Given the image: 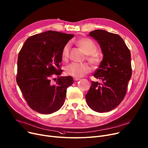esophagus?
Wrapping results in <instances>:
<instances>
[{"label":"esophagus","instance_id":"1","mask_svg":"<svg viewBox=\"0 0 148 148\" xmlns=\"http://www.w3.org/2000/svg\"><path fill=\"white\" fill-rule=\"evenodd\" d=\"M73 78H74V80L75 81H78V80H80V78H78V77H74Z\"/></svg>","mask_w":148,"mask_h":148}]
</instances>
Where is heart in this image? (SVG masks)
I'll return each mask as SVG.
<instances>
[{"label":"heart","mask_w":148,"mask_h":148,"mask_svg":"<svg viewBox=\"0 0 148 148\" xmlns=\"http://www.w3.org/2000/svg\"><path fill=\"white\" fill-rule=\"evenodd\" d=\"M75 43L79 46L85 54L87 55V60L92 64L96 65L100 62V57L96 53L97 47L96 45L89 38H82L78 39ZM70 43H66L62 47L61 52V58L64 61H66L69 56L70 49ZM92 68L87 63L78 64L75 62L71 63L65 68L66 74L74 77H82L91 71Z\"/></svg>","instance_id":"b5f03b06"}]
</instances>
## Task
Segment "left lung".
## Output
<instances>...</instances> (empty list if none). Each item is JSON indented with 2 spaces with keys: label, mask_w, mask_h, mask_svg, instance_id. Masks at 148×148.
<instances>
[{
  "label": "left lung",
  "mask_w": 148,
  "mask_h": 148,
  "mask_svg": "<svg viewBox=\"0 0 148 148\" xmlns=\"http://www.w3.org/2000/svg\"><path fill=\"white\" fill-rule=\"evenodd\" d=\"M88 36L99 43L103 56L93 74L101 82H92L86 102L96 112H108L119 105L126 94L132 73L130 51L118 34L96 29Z\"/></svg>",
  "instance_id": "8db88e82"
}]
</instances>
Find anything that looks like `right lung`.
I'll return each mask as SVG.
<instances>
[{
	"label": "right lung",
	"instance_id": "right-lung-1",
	"mask_svg": "<svg viewBox=\"0 0 148 148\" xmlns=\"http://www.w3.org/2000/svg\"><path fill=\"white\" fill-rule=\"evenodd\" d=\"M74 36L51 30L37 34L27 39L18 54L16 82L29 106L37 112L52 114L65 102L73 78L59 77L62 72L61 52ZM55 75L58 78L52 85Z\"/></svg>",
	"mask_w": 148,
	"mask_h": 148
}]
</instances>
